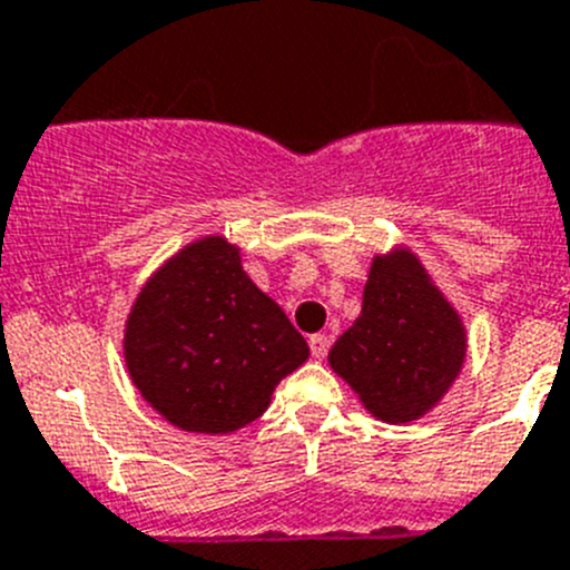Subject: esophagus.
Segmentation results:
<instances>
[{
    "label": "esophagus",
    "mask_w": 570,
    "mask_h": 570,
    "mask_svg": "<svg viewBox=\"0 0 570 570\" xmlns=\"http://www.w3.org/2000/svg\"><path fill=\"white\" fill-rule=\"evenodd\" d=\"M309 348H312V357H317L321 361L326 352H330V337L326 335H312L309 337Z\"/></svg>",
    "instance_id": "34e87169"
}]
</instances>
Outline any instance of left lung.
Wrapping results in <instances>:
<instances>
[{"mask_svg":"<svg viewBox=\"0 0 570 570\" xmlns=\"http://www.w3.org/2000/svg\"><path fill=\"white\" fill-rule=\"evenodd\" d=\"M465 332L412 253L374 258L363 309L330 363L363 406L386 423L423 417L458 377Z\"/></svg>","mask_w":570,"mask_h":570,"instance_id":"8db88e82","label":"left lung"}]
</instances>
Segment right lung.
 <instances>
[{"mask_svg": "<svg viewBox=\"0 0 570 570\" xmlns=\"http://www.w3.org/2000/svg\"><path fill=\"white\" fill-rule=\"evenodd\" d=\"M306 357L301 332L218 235L189 244L147 281L125 332L132 383L184 432L244 429Z\"/></svg>", "mask_w": 570, "mask_h": 570, "instance_id": "add662e5", "label": "right lung"}]
</instances>
